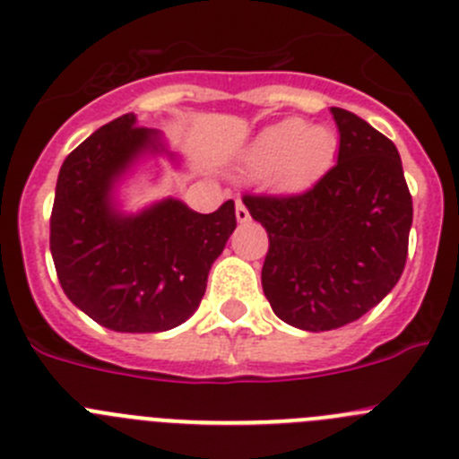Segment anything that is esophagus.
<instances>
[{
	"instance_id": "esophagus-1",
	"label": "esophagus",
	"mask_w": 459,
	"mask_h": 459,
	"mask_svg": "<svg viewBox=\"0 0 459 459\" xmlns=\"http://www.w3.org/2000/svg\"><path fill=\"white\" fill-rule=\"evenodd\" d=\"M235 217H238L239 224H244V221H249V220H251L249 210H247V205H244L242 201H238V205H235Z\"/></svg>"
}]
</instances>
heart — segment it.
<instances>
[{"label":"heart","mask_w":459,"mask_h":459,"mask_svg":"<svg viewBox=\"0 0 459 459\" xmlns=\"http://www.w3.org/2000/svg\"><path fill=\"white\" fill-rule=\"evenodd\" d=\"M337 135L324 124L290 117L272 124L247 144L242 169L255 178H272L282 190L315 186L335 160Z\"/></svg>","instance_id":"b5f03b06"}]
</instances>
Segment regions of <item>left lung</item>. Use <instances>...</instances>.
<instances>
[{"label":"left lung","mask_w":459,"mask_h":459,"mask_svg":"<svg viewBox=\"0 0 459 459\" xmlns=\"http://www.w3.org/2000/svg\"><path fill=\"white\" fill-rule=\"evenodd\" d=\"M337 165L303 195H244L264 226L263 290L285 324L333 331L378 306L403 273L412 196L398 149L344 108Z\"/></svg>","instance_id":"left-lung-1"}]
</instances>
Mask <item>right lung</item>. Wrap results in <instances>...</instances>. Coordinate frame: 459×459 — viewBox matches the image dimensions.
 I'll use <instances>...</instances> for the list:
<instances>
[{"label":"right lung","mask_w":459,"mask_h":459,"mask_svg":"<svg viewBox=\"0 0 459 459\" xmlns=\"http://www.w3.org/2000/svg\"><path fill=\"white\" fill-rule=\"evenodd\" d=\"M162 152L160 133L128 113L97 128L58 171L49 221L56 273L67 299L110 331L181 326L199 307L210 267L238 226L233 201L210 215L178 199L138 215L117 210L119 178L140 156Z\"/></svg>","instance_id":"1"}]
</instances>
